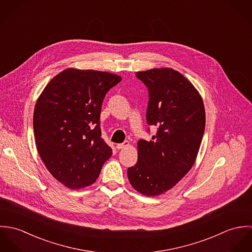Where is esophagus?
Listing matches in <instances>:
<instances>
[{
	"mask_svg": "<svg viewBox=\"0 0 252 252\" xmlns=\"http://www.w3.org/2000/svg\"><path fill=\"white\" fill-rule=\"evenodd\" d=\"M130 145V143L129 142H124L123 144H116V148L119 150V149H123V148H125V147H127V146H129Z\"/></svg>",
	"mask_w": 252,
	"mask_h": 252,
	"instance_id": "obj_1",
	"label": "esophagus"
}]
</instances>
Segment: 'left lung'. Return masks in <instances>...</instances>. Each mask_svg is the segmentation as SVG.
I'll use <instances>...</instances> for the list:
<instances>
[{
    "mask_svg": "<svg viewBox=\"0 0 252 252\" xmlns=\"http://www.w3.org/2000/svg\"><path fill=\"white\" fill-rule=\"evenodd\" d=\"M136 76L148 89L146 122L157 133L149 142H138V162L127 174L138 192L157 196L194 165L205 131V107L194 85L174 69H151Z\"/></svg>",
    "mask_w": 252,
    "mask_h": 252,
    "instance_id": "1",
    "label": "left lung"
}]
</instances>
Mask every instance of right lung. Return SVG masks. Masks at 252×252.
Segmentation results:
<instances>
[{
  "label": "right lung",
  "mask_w": 252,
  "mask_h": 252,
  "mask_svg": "<svg viewBox=\"0 0 252 252\" xmlns=\"http://www.w3.org/2000/svg\"><path fill=\"white\" fill-rule=\"evenodd\" d=\"M121 76L67 69L45 86L36 101L33 126L36 149L49 173L66 187L94 183L112 154L102 139L100 114L108 90Z\"/></svg>",
  "instance_id": "obj_1"
}]
</instances>
